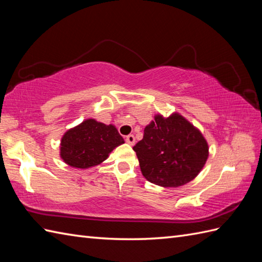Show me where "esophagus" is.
<instances>
[{
    "label": "esophagus",
    "instance_id": "34e87169",
    "mask_svg": "<svg viewBox=\"0 0 262 262\" xmlns=\"http://www.w3.org/2000/svg\"><path fill=\"white\" fill-rule=\"evenodd\" d=\"M125 141L129 143V144H131V146H133V144L136 143V138H135V136H133V135H129V136H126Z\"/></svg>",
    "mask_w": 262,
    "mask_h": 262
}]
</instances>
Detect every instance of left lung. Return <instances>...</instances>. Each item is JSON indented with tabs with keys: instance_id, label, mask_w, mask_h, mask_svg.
<instances>
[{
	"instance_id": "obj_1",
	"label": "left lung",
	"mask_w": 262,
	"mask_h": 262,
	"mask_svg": "<svg viewBox=\"0 0 262 262\" xmlns=\"http://www.w3.org/2000/svg\"><path fill=\"white\" fill-rule=\"evenodd\" d=\"M136 151L142 175L162 187H178L189 183L204 167L208 146L202 133L177 113L144 127Z\"/></svg>"
}]
</instances>
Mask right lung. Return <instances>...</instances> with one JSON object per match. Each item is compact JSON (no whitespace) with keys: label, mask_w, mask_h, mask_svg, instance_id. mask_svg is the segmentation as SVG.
<instances>
[{"label":"right lung","mask_w":262,"mask_h":262,"mask_svg":"<svg viewBox=\"0 0 262 262\" xmlns=\"http://www.w3.org/2000/svg\"><path fill=\"white\" fill-rule=\"evenodd\" d=\"M122 143H124L123 138L114 125L89 119L63 135L60 157L67 165L85 169L100 165Z\"/></svg>","instance_id":"obj_1"}]
</instances>
